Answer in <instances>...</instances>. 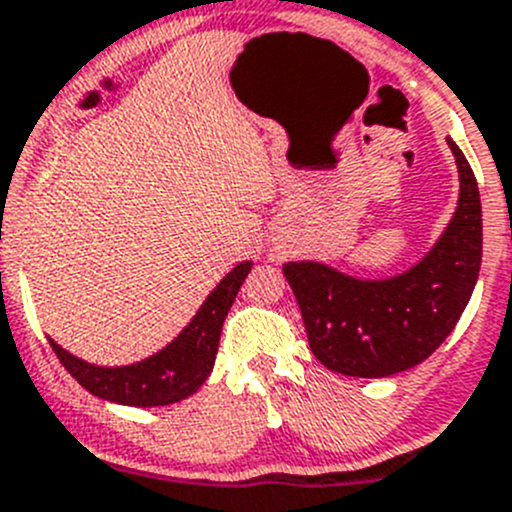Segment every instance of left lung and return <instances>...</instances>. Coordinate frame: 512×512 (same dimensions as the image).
I'll return each mask as SVG.
<instances>
[{
    "mask_svg": "<svg viewBox=\"0 0 512 512\" xmlns=\"http://www.w3.org/2000/svg\"><path fill=\"white\" fill-rule=\"evenodd\" d=\"M460 174V199L438 244L411 271L388 281H358L323 263H286L308 346L331 371L383 378L423 363L458 323L483 256L478 181L448 139Z\"/></svg>",
    "mask_w": 512,
    "mask_h": 512,
    "instance_id": "8db88e82",
    "label": "left lung"
}]
</instances>
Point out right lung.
I'll return each mask as SVG.
<instances>
[{"mask_svg": "<svg viewBox=\"0 0 512 512\" xmlns=\"http://www.w3.org/2000/svg\"><path fill=\"white\" fill-rule=\"evenodd\" d=\"M251 261L239 263L231 273H226L224 281L211 291L204 306L194 316V321L179 333L176 341H171L164 351L146 361L134 363L124 368H101L91 363L79 361L72 353L59 348L49 338V346L57 353L59 363L77 378V383L91 396H99L104 401L121 403V406H169L184 398L194 396L201 383L209 378L214 368L216 351H219V338L224 318L239 293L241 283L249 276Z\"/></svg>", "mask_w": 512, "mask_h": 512, "instance_id": "right-lung-1", "label": "right lung"}]
</instances>
